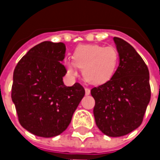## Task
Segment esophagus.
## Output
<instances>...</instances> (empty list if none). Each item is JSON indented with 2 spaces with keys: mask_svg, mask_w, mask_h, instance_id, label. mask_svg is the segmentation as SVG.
Instances as JSON below:
<instances>
[{
  "mask_svg": "<svg viewBox=\"0 0 160 160\" xmlns=\"http://www.w3.org/2000/svg\"><path fill=\"white\" fill-rule=\"evenodd\" d=\"M90 93H91V90L89 88H85V94L86 95H89Z\"/></svg>",
  "mask_w": 160,
  "mask_h": 160,
  "instance_id": "34e87169",
  "label": "esophagus"
}]
</instances>
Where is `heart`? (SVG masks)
Here are the masks:
<instances>
[{
    "instance_id": "obj_1",
    "label": "heart",
    "mask_w": 160,
    "mask_h": 160,
    "mask_svg": "<svg viewBox=\"0 0 160 160\" xmlns=\"http://www.w3.org/2000/svg\"><path fill=\"white\" fill-rule=\"evenodd\" d=\"M118 52L112 46L89 44L76 49L73 60L66 59L65 66L68 75L76 77L77 67L83 69V79L93 85L108 82L113 77L118 63Z\"/></svg>"
}]
</instances>
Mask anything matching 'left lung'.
<instances>
[{
  "instance_id": "left-lung-1",
  "label": "left lung",
  "mask_w": 160,
  "mask_h": 160,
  "mask_svg": "<svg viewBox=\"0 0 160 160\" xmlns=\"http://www.w3.org/2000/svg\"><path fill=\"white\" fill-rule=\"evenodd\" d=\"M119 65L107 83L91 90L98 128L110 137L124 136L141 126L151 100L150 74L134 48L114 37Z\"/></svg>"
}]
</instances>
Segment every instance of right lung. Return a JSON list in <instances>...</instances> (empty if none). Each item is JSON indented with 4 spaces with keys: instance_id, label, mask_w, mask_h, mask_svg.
<instances>
[{
    "instance_id": "1",
    "label": "right lung",
    "mask_w": 160,
    "mask_h": 160,
    "mask_svg": "<svg viewBox=\"0 0 160 160\" xmlns=\"http://www.w3.org/2000/svg\"><path fill=\"white\" fill-rule=\"evenodd\" d=\"M65 53L63 42H42L30 49L14 69L11 99L18 121L40 137L64 132L85 93L80 83H63Z\"/></svg>"
}]
</instances>
